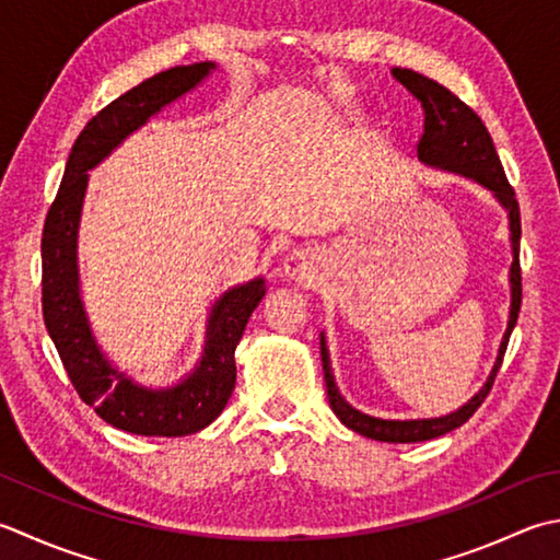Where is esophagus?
Returning a JSON list of instances; mask_svg holds the SVG:
<instances>
[{
    "mask_svg": "<svg viewBox=\"0 0 560 560\" xmlns=\"http://www.w3.org/2000/svg\"><path fill=\"white\" fill-rule=\"evenodd\" d=\"M283 273L295 283H303V287H313L317 279V255L311 249H293L283 259Z\"/></svg>",
    "mask_w": 560,
    "mask_h": 560,
    "instance_id": "1",
    "label": "esophagus"
}]
</instances>
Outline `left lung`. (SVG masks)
Listing matches in <instances>:
<instances>
[{"instance_id":"left-lung-1","label":"left lung","mask_w":560,"mask_h":560,"mask_svg":"<svg viewBox=\"0 0 560 560\" xmlns=\"http://www.w3.org/2000/svg\"><path fill=\"white\" fill-rule=\"evenodd\" d=\"M390 74L408 90L412 96H418L424 108V133L418 145V160L424 167L462 174L466 179H474L476 184L483 186L495 201L505 208L508 223H510V245H512V265H510V315H508V327L505 335L500 339L495 364H492L490 374L483 386L466 400L462 408L454 412L440 415V418H415V420H386V418H374V415H366L357 410L354 405L345 400L342 393H339L332 364H330V352H327V339L325 332H320V357H323V371H325V386H327V398H330V408L349 430L369 436V440L376 442H388V444H415V442H427L434 440V436H442L446 432L462 427L470 415H474L480 402L492 388V381H495L502 357H505V349L510 342V335L517 325L520 305H522V271H520V237H522V223H520V203L514 199V189L510 186L505 170H502L500 158L492 145V138L483 120L476 116L474 108H468L462 98L452 94L442 86L440 82L430 80L420 72L393 68Z\"/></svg>"}]
</instances>
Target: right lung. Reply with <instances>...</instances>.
Here are the masks:
<instances>
[{"instance_id":"add662e5","label":"right lung","mask_w":560,"mask_h":560,"mask_svg":"<svg viewBox=\"0 0 560 560\" xmlns=\"http://www.w3.org/2000/svg\"><path fill=\"white\" fill-rule=\"evenodd\" d=\"M218 68L194 62L164 70L102 108L65 164L62 184L43 228V320L62 359L74 390L116 430L140 436H186L201 432L223 412L235 388V347L243 339L252 311L265 299V279L257 277L228 289L208 311L203 352L189 374L172 386H142L118 369L96 342L84 308L77 240L90 170L102 164L128 136L184 94L194 92Z\"/></svg>"}]
</instances>
